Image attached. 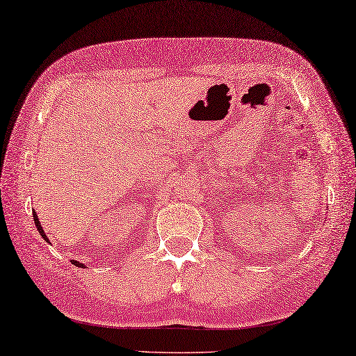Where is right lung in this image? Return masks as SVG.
Returning <instances> with one entry per match:
<instances>
[{
  "instance_id": "add662e5",
  "label": "right lung",
  "mask_w": 356,
  "mask_h": 356,
  "mask_svg": "<svg viewBox=\"0 0 356 356\" xmlns=\"http://www.w3.org/2000/svg\"><path fill=\"white\" fill-rule=\"evenodd\" d=\"M33 219H35V224H36V227H38V232H39V233H41V236H42V238H44L45 241H49V239H47V236H45L44 230H42V227H41V224H39V219H38V215H36V211H33ZM73 264H74L76 266H83L82 264H79V262H77V260H73Z\"/></svg>"
}]
</instances>
